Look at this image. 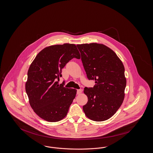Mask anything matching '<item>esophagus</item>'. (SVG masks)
I'll use <instances>...</instances> for the list:
<instances>
[{"mask_svg": "<svg viewBox=\"0 0 153 153\" xmlns=\"http://www.w3.org/2000/svg\"><path fill=\"white\" fill-rule=\"evenodd\" d=\"M82 89H77V95H80V94L82 93Z\"/></svg>", "mask_w": 153, "mask_h": 153, "instance_id": "1", "label": "esophagus"}]
</instances>
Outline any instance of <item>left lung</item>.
Instances as JSON below:
<instances>
[{"mask_svg":"<svg viewBox=\"0 0 153 153\" xmlns=\"http://www.w3.org/2000/svg\"><path fill=\"white\" fill-rule=\"evenodd\" d=\"M77 46L88 79L95 81L94 87L84 88L88 102L83 111L94 121L108 120L116 113L124 99L126 79L123 62L114 51L103 44Z\"/></svg>","mask_w":153,"mask_h":153,"instance_id":"1","label":"left lung"}]
</instances>
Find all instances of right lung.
Wrapping results in <instances>:
<instances>
[{"instance_id":"right-lung-1","label":"right lung","mask_w":153,"mask_h":153,"mask_svg":"<svg viewBox=\"0 0 153 153\" xmlns=\"http://www.w3.org/2000/svg\"><path fill=\"white\" fill-rule=\"evenodd\" d=\"M80 59L74 44L55 45L40 51L30 66L25 89L30 105L38 116L50 122L66 116L77 90L59 85L62 69L72 58Z\"/></svg>"}]
</instances>
